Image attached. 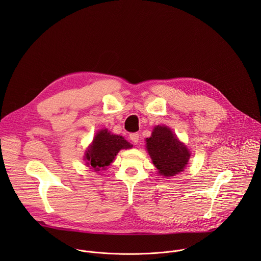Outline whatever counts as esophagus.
<instances>
[{"mask_svg":"<svg viewBox=\"0 0 261 261\" xmlns=\"http://www.w3.org/2000/svg\"><path fill=\"white\" fill-rule=\"evenodd\" d=\"M130 139H131L134 143H137L138 140H139V134H138V133H132V134H130Z\"/></svg>","mask_w":261,"mask_h":261,"instance_id":"1","label":"esophagus"}]
</instances>
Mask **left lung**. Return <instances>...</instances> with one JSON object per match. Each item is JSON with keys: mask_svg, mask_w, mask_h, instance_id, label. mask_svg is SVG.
I'll return each mask as SVG.
<instances>
[{"mask_svg": "<svg viewBox=\"0 0 261 261\" xmlns=\"http://www.w3.org/2000/svg\"><path fill=\"white\" fill-rule=\"evenodd\" d=\"M145 141L146 151L162 177L176 175L188 164L191 153L169 127L156 126Z\"/></svg>", "mask_w": 261, "mask_h": 261, "instance_id": "obj_1", "label": "left lung"}]
</instances>
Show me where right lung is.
Masks as SVG:
<instances>
[{
	"label": "right lung",
	"instance_id": "right-lung-1",
	"mask_svg": "<svg viewBox=\"0 0 261 261\" xmlns=\"http://www.w3.org/2000/svg\"><path fill=\"white\" fill-rule=\"evenodd\" d=\"M131 144L123 136L111 134L107 129L97 132L85 155L87 166L94 171L105 169L113 162L122 148H129Z\"/></svg>",
	"mask_w": 261,
	"mask_h": 261
}]
</instances>
